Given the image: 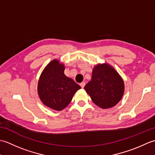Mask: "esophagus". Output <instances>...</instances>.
I'll return each instance as SVG.
<instances>
[{
    "label": "esophagus",
    "instance_id": "34e87169",
    "mask_svg": "<svg viewBox=\"0 0 155 155\" xmlns=\"http://www.w3.org/2000/svg\"><path fill=\"white\" fill-rule=\"evenodd\" d=\"M85 84H86V83H85V82H82V83L80 84V85H81V87H82V88H84V86H85Z\"/></svg>",
    "mask_w": 155,
    "mask_h": 155
}]
</instances>
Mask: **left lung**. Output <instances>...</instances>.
<instances>
[{"label": "left lung", "instance_id": "8db88e82", "mask_svg": "<svg viewBox=\"0 0 155 155\" xmlns=\"http://www.w3.org/2000/svg\"><path fill=\"white\" fill-rule=\"evenodd\" d=\"M84 88L95 104L106 109L114 107L121 100L124 84L120 75L111 65L103 63L94 66L91 81Z\"/></svg>", "mask_w": 155, "mask_h": 155}]
</instances>
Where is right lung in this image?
<instances>
[{
	"instance_id": "right-lung-1",
	"label": "right lung",
	"mask_w": 155,
	"mask_h": 155,
	"mask_svg": "<svg viewBox=\"0 0 155 155\" xmlns=\"http://www.w3.org/2000/svg\"><path fill=\"white\" fill-rule=\"evenodd\" d=\"M64 64L54 59L46 66L39 78L37 91L45 106L60 111L71 103L81 87L64 73Z\"/></svg>"
}]
</instances>
